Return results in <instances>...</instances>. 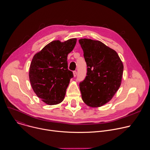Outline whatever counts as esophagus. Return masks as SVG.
<instances>
[{"label":"esophagus","instance_id":"esophagus-1","mask_svg":"<svg viewBox=\"0 0 150 150\" xmlns=\"http://www.w3.org/2000/svg\"><path fill=\"white\" fill-rule=\"evenodd\" d=\"M73 74H74V76L75 77V76H76V75H77V72L75 71H74V72H73Z\"/></svg>","mask_w":150,"mask_h":150}]
</instances>
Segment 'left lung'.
Instances as JSON below:
<instances>
[{
	"instance_id": "left-lung-1",
	"label": "left lung",
	"mask_w": 150,
	"mask_h": 150,
	"mask_svg": "<svg viewBox=\"0 0 150 150\" xmlns=\"http://www.w3.org/2000/svg\"><path fill=\"white\" fill-rule=\"evenodd\" d=\"M87 65L85 79L79 83L83 101L89 107H99L108 103L118 90L124 65L114 49L99 40L81 39Z\"/></svg>"
}]
</instances>
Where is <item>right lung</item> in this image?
Masks as SVG:
<instances>
[{"label": "right lung", "mask_w": 150, "mask_h": 150, "mask_svg": "<svg viewBox=\"0 0 150 150\" xmlns=\"http://www.w3.org/2000/svg\"><path fill=\"white\" fill-rule=\"evenodd\" d=\"M76 39L61 42L54 40L33 57L29 77L38 97L47 105L61 103L73 73L68 69L67 57L74 49Z\"/></svg>", "instance_id": "obj_1"}]
</instances>
